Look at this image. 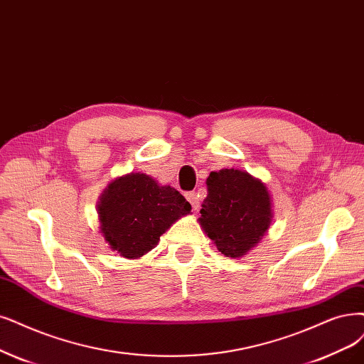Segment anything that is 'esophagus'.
<instances>
[{
	"label": "esophagus",
	"instance_id": "1",
	"mask_svg": "<svg viewBox=\"0 0 364 364\" xmlns=\"http://www.w3.org/2000/svg\"><path fill=\"white\" fill-rule=\"evenodd\" d=\"M186 199L189 200V203L192 204V208H193L195 211H198V210H199L200 203H199V198H198L196 192H187V193H186Z\"/></svg>",
	"mask_w": 364,
	"mask_h": 364
}]
</instances>
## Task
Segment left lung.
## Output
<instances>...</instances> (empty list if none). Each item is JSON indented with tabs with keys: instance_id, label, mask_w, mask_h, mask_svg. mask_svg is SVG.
I'll use <instances>...</instances> for the list:
<instances>
[{
	"instance_id": "left-lung-1",
	"label": "left lung",
	"mask_w": 364,
	"mask_h": 364,
	"mask_svg": "<svg viewBox=\"0 0 364 364\" xmlns=\"http://www.w3.org/2000/svg\"><path fill=\"white\" fill-rule=\"evenodd\" d=\"M207 189L200 226L225 257H243L261 240L273 218L265 184L247 172L222 169L210 173Z\"/></svg>"
}]
</instances>
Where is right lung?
Masks as SVG:
<instances>
[{
    "instance_id": "add662e5",
    "label": "right lung",
    "mask_w": 364,
    "mask_h": 364,
    "mask_svg": "<svg viewBox=\"0 0 364 364\" xmlns=\"http://www.w3.org/2000/svg\"><path fill=\"white\" fill-rule=\"evenodd\" d=\"M100 230L112 250L134 259L150 252L168 228L191 204L171 186H159L150 175L119 177L102 195Z\"/></svg>"
}]
</instances>
